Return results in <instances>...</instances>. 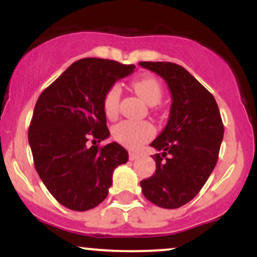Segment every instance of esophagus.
Listing matches in <instances>:
<instances>
[{
	"label": "esophagus",
	"instance_id": "1",
	"mask_svg": "<svg viewBox=\"0 0 257 257\" xmlns=\"http://www.w3.org/2000/svg\"><path fill=\"white\" fill-rule=\"evenodd\" d=\"M138 158H140V155H139V153L129 152V159H131V161H137Z\"/></svg>",
	"mask_w": 257,
	"mask_h": 257
}]
</instances>
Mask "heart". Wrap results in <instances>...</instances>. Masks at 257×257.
Instances as JSON below:
<instances>
[{"label":"heart","mask_w":257,"mask_h":257,"mask_svg":"<svg viewBox=\"0 0 257 257\" xmlns=\"http://www.w3.org/2000/svg\"><path fill=\"white\" fill-rule=\"evenodd\" d=\"M132 87L147 105H157L163 95L161 83L152 76H143L135 79L132 83ZM120 94L122 90L118 84H113L106 91L104 96V111L107 118L113 119L118 114ZM153 134L155 129L152 124L147 122H135V120H123L112 131L114 140L129 149H138L144 143L149 141Z\"/></svg>","instance_id":"heart-1"}]
</instances>
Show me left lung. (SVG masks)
I'll return each mask as SVG.
<instances>
[{"instance_id":"obj_1","label":"left lung","mask_w":257,"mask_h":257,"mask_svg":"<svg viewBox=\"0 0 257 257\" xmlns=\"http://www.w3.org/2000/svg\"><path fill=\"white\" fill-rule=\"evenodd\" d=\"M139 65L161 76L172 94L166 128L151 146L156 173L140 181L144 196L166 209L185 205L198 194L219 158L223 124L219 106L187 70L167 61Z\"/></svg>"}]
</instances>
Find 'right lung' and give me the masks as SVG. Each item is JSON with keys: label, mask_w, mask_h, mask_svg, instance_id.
I'll return each mask as SVG.
<instances>
[{"label": "right lung", "mask_w": 257, "mask_h": 257, "mask_svg": "<svg viewBox=\"0 0 257 257\" xmlns=\"http://www.w3.org/2000/svg\"><path fill=\"white\" fill-rule=\"evenodd\" d=\"M134 69L107 59H81L47 87L35 105L28 133L35 168L52 196L71 210L99 205L107 197L113 170L128 161L119 144L99 147L96 143L110 137L106 91Z\"/></svg>", "instance_id": "obj_1"}]
</instances>
